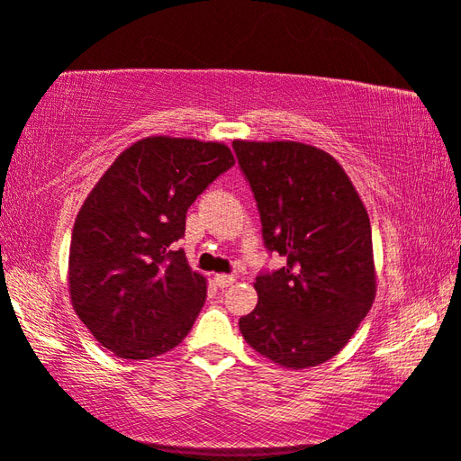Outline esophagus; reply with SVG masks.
Masks as SVG:
<instances>
[{
    "mask_svg": "<svg viewBox=\"0 0 461 461\" xmlns=\"http://www.w3.org/2000/svg\"><path fill=\"white\" fill-rule=\"evenodd\" d=\"M214 284H216V287L224 289V287H229V285L235 284V276H226V273H218V276H214Z\"/></svg>",
    "mask_w": 461,
    "mask_h": 461,
    "instance_id": "obj_1",
    "label": "esophagus"
}]
</instances>
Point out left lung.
Returning <instances> with one entry per match:
<instances>
[{
  "mask_svg": "<svg viewBox=\"0 0 461 461\" xmlns=\"http://www.w3.org/2000/svg\"><path fill=\"white\" fill-rule=\"evenodd\" d=\"M261 216L263 245L284 257L255 279V310L239 320L245 340L285 368L340 352L375 302L373 232L342 166L297 141H232Z\"/></svg>",
  "mask_w": 461,
  "mask_h": 461,
  "instance_id": "1",
  "label": "left lung"
}]
</instances>
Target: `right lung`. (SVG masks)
<instances>
[{"mask_svg": "<svg viewBox=\"0 0 461 461\" xmlns=\"http://www.w3.org/2000/svg\"><path fill=\"white\" fill-rule=\"evenodd\" d=\"M232 166L222 143L148 137L121 153L88 194L72 229L70 300L119 358H153L190 332L206 281L174 243L192 202Z\"/></svg>", "mask_w": 461, "mask_h": 461, "instance_id": "right-lung-1", "label": "right lung"}]
</instances>
